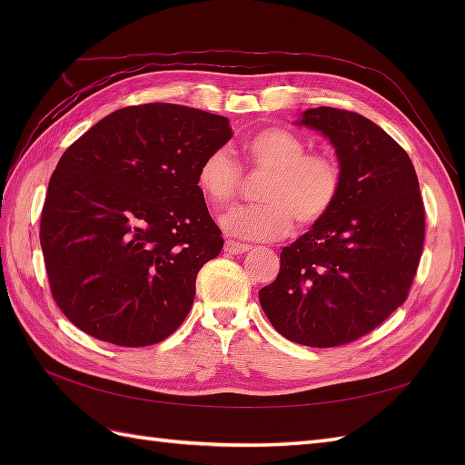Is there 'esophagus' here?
Returning a JSON list of instances; mask_svg holds the SVG:
<instances>
[{"label":"esophagus","instance_id":"1","mask_svg":"<svg viewBox=\"0 0 465 465\" xmlns=\"http://www.w3.org/2000/svg\"><path fill=\"white\" fill-rule=\"evenodd\" d=\"M225 252H227V253H245V252H250V245H248V243H240V242L227 240V242H225Z\"/></svg>","mask_w":465,"mask_h":465}]
</instances>
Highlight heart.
<instances>
[{"instance_id": "1", "label": "heart", "mask_w": 465, "mask_h": 465, "mask_svg": "<svg viewBox=\"0 0 465 465\" xmlns=\"http://www.w3.org/2000/svg\"><path fill=\"white\" fill-rule=\"evenodd\" d=\"M248 163L262 173L260 205L233 207L222 215L223 230L243 240H275L293 217L313 225L328 215L341 190V167L331 153L308 152V142L285 127H265L243 143ZM242 170L227 150L207 153L197 167V187L207 203L223 207L238 195Z\"/></svg>"}]
</instances>
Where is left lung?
<instances>
[{"label":"left lung","instance_id":"8db88e82","mask_svg":"<svg viewBox=\"0 0 465 465\" xmlns=\"http://www.w3.org/2000/svg\"><path fill=\"white\" fill-rule=\"evenodd\" d=\"M295 125L328 137L341 190L328 215L282 250L278 278L260 290V303L283 338L335 348L370 333L406 302L426 212L410 155L368 117L315 107Z\"/></svg>","mask_w":465,"mask_h":465}]
</instances>
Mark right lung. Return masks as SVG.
<instances>
[{
    "label": "right lung",
    "instance_id": "add662e5",
    "mask_svg": "<svg viewBox=\"0 0 465 465\" xmlns=\"http://www.w3.org/2000/svg\"><path fill=\"white\" fill-rule=\"evenodd\" d=\"M230 137L223 115L145 104L105 115L67 147L39 242L54 300L75 328L124 348L180 328L197 272L223 248L197 167Z\"/></svg>",
    "mask_w": 465,
    "mask_h": 465
}]
</instances>
